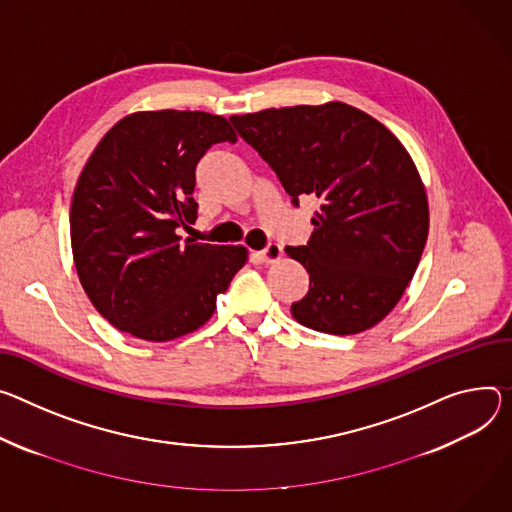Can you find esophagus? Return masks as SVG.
I'll return each instance as SVG.
<instances>
[{
  "label": "esophagus",
  "instance_id": "obj_1",
  "mask_svg": "<svg viewBox=\"0 0 512 512\" xmlns=\"http://www.w3.org/2000/svg\"><path fill=\"white\" fill-rule=\"evenodd\" d=\"M259 259L263 261V263H275V261H280L282 259V247L277 245V243H269L265 249H261L259 253Z\"/></svg>",
  "mask_w": 512,
  "mask_h": 512
}]
</instances>
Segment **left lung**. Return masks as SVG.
Returning a JSON list of instances; mask_svg holds the SVG:
<instances>
[{
	"instance_id": "1",
	"label": "left lung",
	"mask_w": 512,
	"mask_h": 512,
	"mask_svg": "<svg viewBox=\"0 0 512 512\" xmlns=\"http://www.w3.org/2000/svg\"><path fill=\"white\" fill-rule=\"evenodd\" d=\"M298 206L316 196L308 245L286 247L310 275L292 304L304 327L357 335L402 298L429 235L425 183L398 138L343 104L269 108L230 116Z\"/></svg>"
}]
</instances>
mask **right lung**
Returning a JSON list of instances; mask_svg holds the SVG:
<instances>
[{
	"label": "right lung",
	"instance_id": "add662e5",
	"mask_svg": "<svg viewBox=\"0 0 512 512\" xmlns=\"http://www.w3.org/2000/svg\"><path fill=\"white\" fill-rule=\"evenodd\" d=\"M237 143L208 112H134L87 159L71 200V249L96 310L136 339L163 343L194 333L247 263L243 245L185 239L196 222V165L216 143Z\"/></svg>",
	"mask_w": 512,
	"mask_h": 512
}]
</instances>
